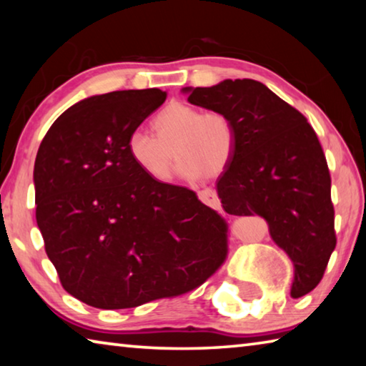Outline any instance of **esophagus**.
<instances>
[{
  "label": "esophagus",
  "instance_id": "esophagus-1",
  "mask_svg": "<svg viewBox=\"0 0 366 366\" xmlns=\"http://www.w3.org/2000/svg\"><path fill=\"white\" fill-rule=\"evenodd\" d=\"M198 198H200V200L205 203V205H208V207H212V208H221V202H219V197H218V194H216L214 190H212V189H203V190H200L198 192Z\"/></svg>",
  "mask_w": 366,
  "mask_h": 366
}]
</instances>
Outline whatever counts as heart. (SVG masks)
Listing matches in <instances>:
<instances>
[{"instance_id":"b5f03b06","label":"heart","mask_w":366,"mask_h":366,"mask_svg":"<svg viewBox=\"0 0 366 366\" xmlns=\"http://www.w3.org/2000/svg\"><path fill=\"white\" fill-rule=\"evenodd\" d=\"M157 138L145 131L131 132L127 154L140 172L154 182H168L174 153L179 174L187 181L216 177L232 163L237 152V127L224 111H202L182 102H171L153 117Z\"/></svg>"}]
</instances>
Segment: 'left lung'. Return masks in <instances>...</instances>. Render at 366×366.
I'll return each mask as SVG.
<instances>
[{
	"mask_svg": "<svg viewBox=\"0 0 366 366\" xmlns=\"http://www.w3.org/2000/svg\"><path fill=\"white\" fill-rule=\"evenodd\" d=\"M197 107L224 111L237 127V152L216 182L222 208L262 216L294 263V299L318 286L336 249L331 176L313 127L258 80L185 86Z\"/></svg>",
	"mask_w": 366,
	"mask_h": 366,
	"instance_id": "obj_1",
	"label": "left lung"
}]
</instances>
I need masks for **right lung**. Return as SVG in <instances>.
Returning <instances> with one entry per match:
<instances>
[{
  "instance_id": "add662e5",
  "label": "right lung",
  "mask_w": 366,
  "mask_h": 366,
  "mask_svg": "<svg viewBox=\"0 0 366 366\" xmlns=\"http://www.w3.org/2000/svg\"><path fill=\"white\" fill-rule=\"evenodd\" d=\"M166 100L159 89L95 95L66 109L35 158L36 224L72 297L121 310L202 286L227 257V224L194 190L154 182L127 137Z\"/></svg>"
}]
</instances>
